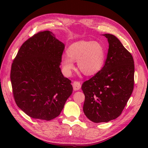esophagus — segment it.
Listing matches in <instances>:
<instances>
[{
  "label": "esophagus",
  "mask_w": 148,
  "mask_h": 148,
  "mask_svg": "<svg viewBox=\"0 0 148 148\" xmlns=\"http://www.w3.org/2000/svg\"><path fill=\"white\" fill-rule=\"evenodd\" d=\"M72 86H73V88L74 90H79L81 88V84L79 81H74L73 83H72Z\"/></svg>",
  "instance_id": "34e87169"
}]
</instances>
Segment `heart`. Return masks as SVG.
I'll return each instance as SVG.
<instances>
[{"label": "heart", "mask_w": 148, "mask_h": 148, "mask_svg": "<svg viewBox=\"0 0 148 148\" xmlns=\"http://www.w3.org/2000/svg\"><path fill=\"white\" fill-rule=\"evenodd\" d=\"M67 54L63 55L61 59L62 67L66 75L70 76L74 70V61H76L82 73L92 76L103 69L106 60L107 50L100 42L80 40L69 47Z\"/></svg>", "instance_id": "1"}]
</instances>
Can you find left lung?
<instances>
[{
  "label": "left lung",
  "mask_w": 148,
  "mask_h": 148,
  "mask_svg": "<svg viewBox=\"0 0 148 148\" xmlns=\"http://www.w3.org/2000/svg\"><path fill=\"white\" fill-rule=\"evenodd\" d=\"M103 36L109 45L105 65L81 86L85 97L84 113L95 123L108 122L120 116L134 85L132 55L116 36Z\"/></svg>",
  "instance_id": "left-lung-1"
}]
</instances>
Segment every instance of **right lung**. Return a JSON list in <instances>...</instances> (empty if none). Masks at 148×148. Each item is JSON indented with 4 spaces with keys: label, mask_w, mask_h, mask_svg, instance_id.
Segmentation results:
<instances>
[{
    "label": "right lung",
    "mask_w": 148,
    "mask_h": 148,
    "mask_svg": "<svg viewBox=\"0 0 148 148\" xmlns=\"http://www.w3.org/2000/svg\"><path fill=\"white\" fill-rule=\"evenodd\" d=\"M64 48L51 32H39L21 45L12 62L15 102L31 118L49 121L57 117L72 94L71 81L60 68Z\"/></svg>",
    "instance_id": "right-lung-1"
}]
</instances>
